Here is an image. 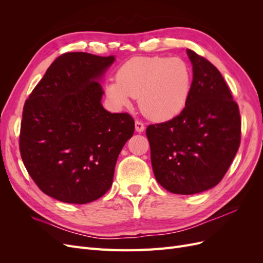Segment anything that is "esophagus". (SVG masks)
Instances as JSON below:
<instances>
[{"instance_id":"esophagus-1","label":"esophagus","mask_w":263,"mask_h":263,"mask_svg":"<svg viewBox=\"0 0 263 263\" xmlns=\"http://www.w3.org/2000/svg\"><path fill=\"white\" fill-rule=\"evenodd\" d=\"M135 129H136V132L138 133H142L145 130V125L139 121H136L135 122Z\"/></svg>"}]
</instances>
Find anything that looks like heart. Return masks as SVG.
Segmentation results:
<instances>
[{
    "label": "heart",
    "instance_id": "obj_1",
    "mask_svg": "<svg viewBox=\"0 0 263 263\" xmlns=\"http://www.w3.org/2000/svg\"><path fill=\"white\" fill-rule=\"evenodd\" d=\"M192 74L187 63L177 57H135L117 71V80L105 85L108 100L116 107L138 106L149 119L164 122L184 109L191 93Z\"/></svg>",
    "mask_w": 263,
    "mask_h": 263
}]
</instances>
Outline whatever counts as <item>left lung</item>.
Returning <instances> with one entry per match:
<instances>
[{"label":"left lung","mask_w":263,"mask_h":263,"mask_svg":"<svg viewBox=\"0 0 263 263\" xmlns=\"http://www.w3.org/2000/svg\"><path fill=\"white\" fill-rule=\"evenodd\" d=\"M193 81L184 109L171 121L149 125L156 180L174 194L191 195L217 185L240 145L237 103L217 68L186 50Z\"/></svg>","instance_id":"8db88e82"}]
</instances>
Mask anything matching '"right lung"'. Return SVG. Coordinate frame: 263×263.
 Returning a JSON list of instances; mask_svg holds the SVG:
<instances>
[{
	"mask_svg": "<svg viewBox=\"0 0 263 263\" xmlns=\"http://www.w3.org/2000/svg\"><path fill=\"white\" fill-rule=\"evenodd\" d=\"M114 55L67 52L55 59L26 100L20 150L43 192L70 204L98 200L112 186L122 148L134 134L127 113L102 106L100 80Z\"/></svg>",
	"mask_w": 263,
	"mask_h": 263,
	"instance_id": "add662e5",
	"label": "right lung"
}]
</instances>
